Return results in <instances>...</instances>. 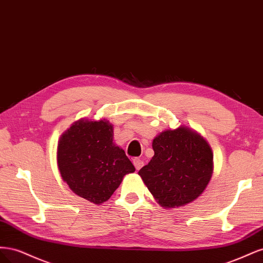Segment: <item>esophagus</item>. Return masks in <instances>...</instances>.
<instances>
[{
    "instance_id": "obj_1",
    "label": "esophagus",
    "mask_w": 263,
    "mask_h": 263,
    "mask_svg": "<svg viewBox=\"0 0 263 263\" xmlns=\"http://www.w3.org/2000/svg\"><path fill=\"white\" fill-rule=\"evenodd\" d=\"M133 163L135 165V168H136V170H139L142 165H144V161L141 160V159L139 158H134L133 159Z\"/></svg>"
}]
</instances>
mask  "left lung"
<instances>
[{
    "instance_id": "8db88e82",
    "label": "left lung",
    "mask_w": 263,
    "mask_h": 263,
    "mask_svg": "<svg viewBox=\"0 0 263 263\" xmlns=\"http://www.w3.org/2000/svg\"><path fill=\"white\" fill-rule=\"evenodd\" d=\"M155 155L138 174L162 208H180L200 196L213 174L212 148L200 134L180 126L153 141Z\"/></svg>"
}]
</instances>
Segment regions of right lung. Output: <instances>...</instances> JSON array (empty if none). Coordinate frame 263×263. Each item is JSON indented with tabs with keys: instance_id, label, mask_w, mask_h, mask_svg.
I'll use <instances>...</instances> for the list:
<instances>
[{
	"instance_id": "1",
	"label": "right lung",
	"mask_w": 263,
	"mask_h": 263,
	"mask_svg": "<svg viewBox=\"0 0 263 263\" xmlns=\"http://www.w3.org/2000/svg\"><path fill=\"white\" fill-rule=\"evenodd\" d=\"M113 125L106 119L81 118L61 135L57 162L62 180L89 202L102 204L123 178L135 172L125 151L113 142Z\"/></svg>"
}]
</instances>
